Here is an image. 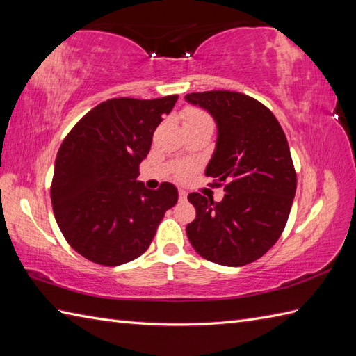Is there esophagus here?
I'll list each match as a JSON object with an SVG mask.
<instances>
[{
  "instance_id": "1",
  "label": "esophagus",
  "mask_w": 356,
  "mask_h": 356,
  "mask_svg": "<svg viewBox=\"0 0 356 356\" xmlns=\"http://www.w3.org/2000/svg\"><path fill=\"white\" fill-rule=\"evenodd\" d=\"M186 195H188V193L185 190H179V200L180 202H185L186 200Z\"/></svg>"
}]
</instances>
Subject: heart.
I'll use <instances>...</instances> for the list:
<instances>
[{
  "mask_svg": "<svg viewBox=\"0 0 356 356\" xmlns=\"http://www.w3.org/2000/svg\"><path fill=\"white\" fill-rule=\"evenodd\" d=\"M184 122H185V127H186V125H194V124H200V122H211V119H209L207 113H203L199 108H188L184 113ZM190 172H191L190 165L179 166L177 171H176L179 179H186L188 176H190Z\"/></svg>",
  "mask_w": 356,
  "mask_h": 356,
  "instance_id": "obj_1",
  "label": "heart"
}]
</instances>
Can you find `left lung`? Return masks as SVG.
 Returning <instances> with one entry per match:
<instances>
[{"label":"left lung","mask_w":356,"mask_h":356,"mask_svg":"<svg viewBox=\"0 0 356 356\" xmlns=\"http://www.w3.org/2000/svg\"><path fill=\"white\" fill-rule=\"evenodd\" d=\"M185 99L216 120V149L205 174L226 191L222 202L188 195L195 218L186 236L203 259L243 266L275 245L289 217L297 174L287 139L272 111L248 95L213 90Z\"/></svg>","instance_id":"left-lung-1"}]
</instances>
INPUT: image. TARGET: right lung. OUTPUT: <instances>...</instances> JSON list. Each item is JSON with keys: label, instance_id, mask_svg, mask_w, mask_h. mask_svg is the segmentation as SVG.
Listing matches in <instances>:
<instances>
[{"label": "right lung", "instance_id": "1", "mask_svg": "<svg viewBox=\"0 0 356 356\" xmlns=\"http://www.w3.org/2000/svg\"><path fill=\"white\" fill-rule=\"evenodd\" d=\"M177 97L101 102L61 143L50 188L53 213L69 245L87 260L118 266L138 259L177 203L172 184L147 190L138 180L153 133Z\"/></svg>", "mask_w": 356, "mask_h": 356}]
</instances>
